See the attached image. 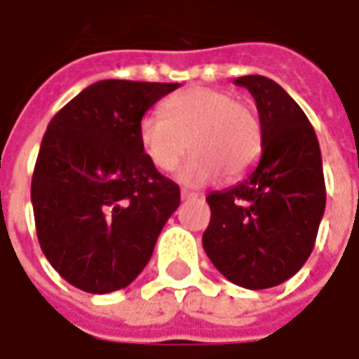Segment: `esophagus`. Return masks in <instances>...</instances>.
I'll use <instances>...</instances> for the list:
<instances>
[{"instance_id": "obj_1", "label": "esophagus", "mask_w": 359, "mask_h": 359, "mask_svg": "<svg viewBox=\"0 0 359 359\" xmlns=\"http://www.w3.org/2000/svg\"><path fill=\"white\" fill-rule=\"evenodd\" d=\"M180 196H182V200H194V198H202L203 194H200V192H192V190H187V188H182V190H180Z\"/></svg>"}]
</instances>
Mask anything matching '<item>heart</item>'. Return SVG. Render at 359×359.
Wrapping results in <instances>:
<instances>
[{"label": "heart", "instance_id": "b5f03b06", "mask_svg": "<svg viewBox=\"0 0 359 359\" xmlns=\"http://www.w3.org/2000/svg\"><path fill=\"white\" fill-rule=\"evenodd\" d=\"M138 138L159 171H172L190 146L194 156L180 169L179 179L194 187L219 175L241 179L256 165L264 146L256 109L226 90L208 86L171 95L163 103V115H144Z\"/></svg>", "mask_w": 359, "mask_h": 359}]
</instances>
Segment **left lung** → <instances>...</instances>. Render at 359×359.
<instances>
[{
	"label": "left lung",
	"mask_w": 359,
	"mask_h": 359,
	"mask_svg": "<svg viewBox=\"0 0 359 359\" xmlns=\"http://www.w3.org/2000/svg\"><path fill=\"white\" fill-rule=\"evenodd\" d=\"M254 95L262 159L236 187L211 192L205 254L231 283L252 290L290 278L308 262L325 211L321 149L306 113L262 74L234 81Z\"/></svg>",
	"instance_id": "1"
}]
</instances>
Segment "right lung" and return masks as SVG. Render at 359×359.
I'll use <instances>...</instances> for the list:
<instances>
[{
	"label": "right lung",
	"mask_w": 359,
	"mask_h": 359,
	"mask_svg": "<svg viewBox=\"0 0 359 359\" xmlns=\"http://www.w3.org/2000/svg\"><path fill=\"white\" fill-rule=\"evenodd\" d=\"M177 88L94 82L43 134L30 188L36 234L53 269L84 292L130 285L179 208V187L157 171L138 138L144 113Z\"/></svg>",
	"instance_id": "obj_1"
}]
</instances>
